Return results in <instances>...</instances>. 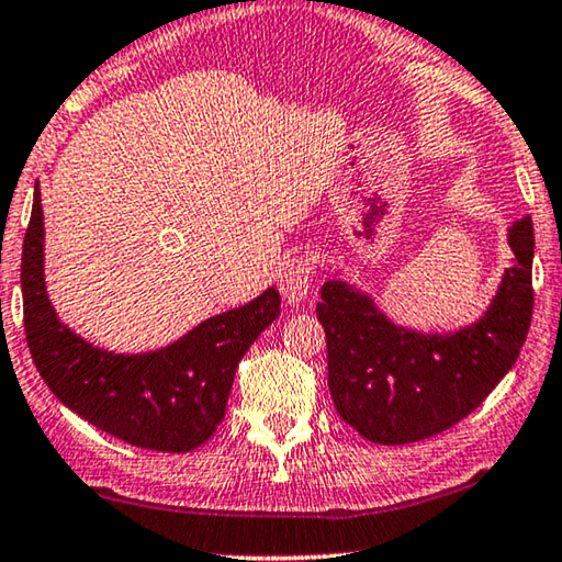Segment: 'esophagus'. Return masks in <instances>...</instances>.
<instances>
[{"label":"esophagus","instance_id":"obj_1","mask_svg":"<svg viewBox=\"0 0 562 562\" xmlns=\"http://www.w3.org/2000/svg\"><path fill=\"white\" fill-rule=\"evenodd\" d=\"M313 274H315L313 257L307 255L290 257L288 262L282 265V270L278 272V284L284 300H288V303H300V300H305L310 292V282H313Z\"/></svg>","mask_w":562,"mask_h":562}]
</instances>
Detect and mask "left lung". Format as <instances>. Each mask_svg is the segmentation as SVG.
I'll use <instances>...</instances> for the list:
<instances>
[{
	"label": "left lung",
	"mask_w": 562,
	"mask_h": 562,
	"mask_svg": "<svg viewBox=\"0 0 562 562\" xmlns=\"http://www.w3.org/2000/svg\"><path fill=\"white\" fill-rule=\"evenodd\" d=\"M515 265L480 323L454 335H418L389 323L338 280L321 288L335 412L373 443H412L462 422L515 366L532 321V220L509 229Z\"/></svg>",
	"instance_id": "obj_1"
}]
</instances>
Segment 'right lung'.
<instances>
[{"label": "right lung", "instance_id": "add662e5", "mask_svg": "<svg viewBox=\"0 0 562 562\" xmlns=\"http://www.w3.org/2000/svg\"><path fill=\"white\" fill-rule=\"evenodd\" d=\"M42 237L35 194L22 245V300L27 348L47 389L88 424L131 447L176 454L201 447L227 412L241 356L280 315V292L270 288L245 307L209 317L156 353L115 356L57 321L42 274Z\"/></svg>", "mask_w": 562, "mask_h": 562}]
</instances>
